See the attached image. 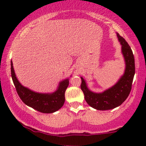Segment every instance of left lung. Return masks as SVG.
I'll use <instances>...</instances> for the list:
<instances>
[{"label":"left lung","instance_id":"obj_1","mask_svg":"<svg viewBox=\"0 0 146 146\" xmlns=\"http://www.w3.org/2000/svg\"><path fill=\"white\" fill-rule=\"evenodd\" d=\"M118 40L121 45V53L126 64L124 73L117 83L104 92L97 93L88 88L85 80L80 77L82 91L85 100L92 108L98 110H109L120 106L128 98L131 90L132 82L135 74V60L133 52L122 36L117 33Z\"/></svg>","mask_w":146,"mask_h":146}]
</instances>
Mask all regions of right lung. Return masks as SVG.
<instances>
[{
    "label": "right lung",
    "instance_id": "1",
    "mask_svg": "<svg viewBox=\"0 0 146 146\" xmlns=\"http://www.w3.org/2000/svg\"><path fill=\"white\" fill-rule=\"evenodd\" d=\"M11 76L17 94L22 101L29 107L42 113L55 112L65 102V92L69 85V79L59 82L57 90L52 93H39L23 86L17 80L11 61Z\"/></svg>",
    "mask_w": 146,
    "mask_h": 146
}]
</instances>
